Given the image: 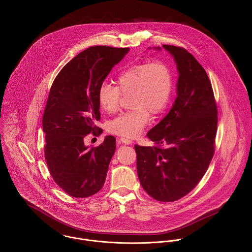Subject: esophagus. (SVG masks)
Masks as SVG:
<instances>
[{"mask_svg":"<svg viewBox=\"0 0 252 252\" xmlns=\"http://www.w3.org/2000/svg\"><path fill=\"white\" fill-rule=\"evenodd\" d=\"M131 143H132V141L129 139H126V138H120L117 140L118 144H130Z\"/></svg>","mask_w":252,"mask_h":252,"instance_id":"34e87169","label":"esophagus"}]
</instances>
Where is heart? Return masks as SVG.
<instances>
[{
    "mask_svg": "<svg viewBox=\"0 0 252 252\" xmlns=\"http://www.w3.org/2000/svg\"><path fill=\"white\" fill-rule=\"evenodd\" d=\"M173 73L163 61L133 65L116 77V86L103 82L98 89L100 107L108 113L116 112L122 98L132 96L130 107L108 122L111 134L126 138L141 135L149 123V114L157 115L167 108L173 93Z\"/></svg>",
    "mask_w": 252,
    "mask_h": 252,
    "instance_id": "heart-1",
    "label": "heart"
}]
</instances>
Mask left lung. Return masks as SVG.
<instances>
[{"instance_id": "left-lung-1", "label": "left lung", "mask_w": 252, "mask_h": 252, "mask_svg": "<svg viewBox=\"0 0 252 252\" xmlns=\"http://www.w3.org/2000/svg\"><path fill=\"white\" fill-rule=\"evenodd\" d=\"M179 70L178 96L169 113L146 136L152 146L136 144L137 172L144 191L174 202L192 191L206 174L216 150L217 107L205 69L185 48L164 44Z\"/></svg>"}]
</instances>
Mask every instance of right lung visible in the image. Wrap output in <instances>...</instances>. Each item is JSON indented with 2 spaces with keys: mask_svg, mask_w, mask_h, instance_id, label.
I'll use <instances>...</instances> for the list:
<instances>
[{
  "mask_svg": "<svg viewBox=\"0 0 252 252\" xmlns=\"http://www.w3.org/2000/svg\"><path fill=\"white\" fill-rule=\"evenodd\" d=\"M128 47L92 46L77 54L55 77L42 116L44 158L56 184L68 195L86 198L99 192L106 181L115 151V138L107 136L97 147L84 138L103 130L98 89Z\"/></svg>",
  "mask_w": 252,
  "mask_h": 252,
  "instance_id": "right-lung-1",
  "label": "right lung"
}]
</instances>
